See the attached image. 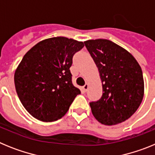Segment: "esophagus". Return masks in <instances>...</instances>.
Segmentation results:
<instances>
[{"mask_svg":"<svg viewBox=\"0 0 155 155\" xmlns=\"http://www.w3.org/2000/svg\"><path fill=\"white\" fill-rule=\"evenodd\" d=\"M88 87H89V85L87 83V84H85V85L82 87V89H83V91H84V92H87V90H88Z\"/></svg>","mask_w":155,"mask_h":155,"instance_id":"34e87169","label":"esophagus"}]
</instances>
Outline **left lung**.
Segmentation results:
<instances>
[{
  "label": "left lung",
  "mask_w": 155,
  "mask_h": 155,
  "mask_svg": "<svg viewBox=\"0 0 155 155\" xmlns=\"http://www.w3.org/2000/svg\"><path fill=\"white\" fill-rule=\"evenodd\" d=\"M98 68L103 94L90 102L93 115L102 124L111 126L134 115L142 102L144 91L143 72L130 53L104 39L84 42Z\"/></svg>",
  "instance_id": "obj_1"
}]
</instances>
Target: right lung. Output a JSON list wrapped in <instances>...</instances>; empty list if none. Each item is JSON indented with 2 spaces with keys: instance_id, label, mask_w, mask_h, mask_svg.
<instances>
[{
  "instance_id": "right-lung-1",
  "label": "right lung",
  "mask_w": 155,
  "mask_h": 155,
  "mask_svg": "<svg viewBox=\"0 0 155 155\" xmlns=\"http://www.w3.org/2000/svg\"><path fill=\"white\" fill-rule=\"evenodd\" d=\"M83 42L58 37L42 40L24 55L15 73V86L26 111L42 122L62 118L77 95L72 82L73 55Z\"/></svg>"
}]
</instances>
